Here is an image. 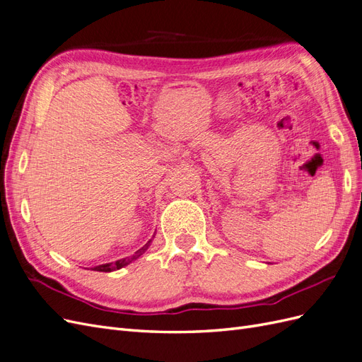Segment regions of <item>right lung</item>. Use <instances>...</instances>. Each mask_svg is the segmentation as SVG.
<instances>
[{"instance_id": "1", "label": "right lung", "mask_w": 362, "mask_h": 362, "mask_svg": "<svg viewBox=\"0 0 362 362\" xmlns=\"http://www.w3.org/2000/svg\"><path fill=\"white\" fill-rule=\"evenodd\" d=\"M154 237H156V235H154ZM154 237H152V238H154ZM152 238L149 240V242H148L144 247H140L133 257H128V258L117 259L116 262H107V264L96 266V267H93L92 270H96V272H113V270H119V269H122V267L128 266L129 262H133V261H134V259H137L140 255H144V254H145V252L148 250V247H149V246H151V243H152Z\"/></svg>"}]
</instances>
